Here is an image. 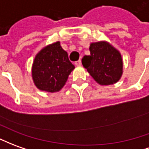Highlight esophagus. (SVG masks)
<instances>
[{"label":"esophagus","instance_id":"1","mask_svg":"<svg viewBox=\"0 0 149 149\" xmlns=\"http://www.w3.org/2000/svg\"><path fill=\"white\" fill-rule=\"evenodd\" d=\"M75 64H76L77 66H81V60H79L78 61H77V62H75Z\"/></svg>","mask_w":149,"mask_h":149}]
</instances>
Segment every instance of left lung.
Listing matches in <instances>:
<instances>
[{"mask_svg":"<svg viewBox=\"0 0 149 149\" xmlns=\"http://www.w3.org/2000/svg\"><path fill=\"white\" fill-rule=\"evenodd\" d=\"M89 56H85L82 64L94 81L101 85L115 84L123 75V63L120 52L110 42H91Z\"/></svg>","mask_w":149,"mask_h":149,"instance_id":"1","label":"left lung"}]
</instances>
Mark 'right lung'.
<instances>
[{
  "label": "right lung",
  "mask_w": 149,
  "mask_h": 149,
  "mask_svg": "<svg viewBox=\"0 0 149 149\" xmlns=\"http://www.w3.org/2000/svg\"><path fill=\"white\" fill-rule=\"evenodd\" d=\"M75 68L60 42L46 46L35 56L31 73L35 86L48 93L59 92Z\"/></svg>",
  "instance_id": "add662e5"
}]
</instances>
